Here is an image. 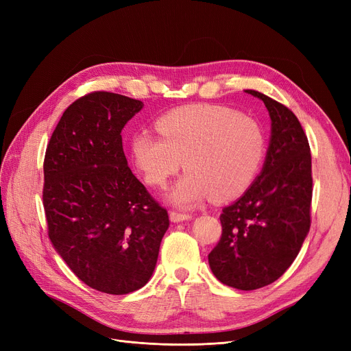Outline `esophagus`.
I'll list each match as a JSON object with an SVG mask.
<instances>
[{"label": "esophagus", "instance_id": "obj_1", "mask_svg": "<svg viewBox=\"0 0 351 351\" xmlns=\"http://www.w3.org/2000/svg\"><path fill=\"white\" fill-rule=\"evenodd\" d=\"M169 219H171V222H183V221L192 219V215L182 214V212H177V210H171L169 212Z\"/></svg>", "mask_w": 351, "mask_h": 351}]
</instances>
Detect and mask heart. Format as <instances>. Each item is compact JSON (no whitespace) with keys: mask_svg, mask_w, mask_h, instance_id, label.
Returning <instances> with one entry per match:
<instances>
[{"mask_svg":"<svg viewBox=\"0 0 351 351\" xmlns=\"http://www.w3.org/2000/svg\"><path fill=\"white\" fill-rule=\"evenodd\" d=\"M161 137L136 133L130 152L145 183L164 186L186 174L165 197L180 208H192L209 196L226 202L240 196L256 177L265 155V134L252 117L214 105H190L167 112L156 121Z\"/></svg>","mask_w":351,"mask_h":351,"instance_id":"obj_1","label":"heart"}]
</instances>
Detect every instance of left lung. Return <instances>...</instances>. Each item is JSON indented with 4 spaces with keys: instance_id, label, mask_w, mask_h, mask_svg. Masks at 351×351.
<instances>
[{
    "instance_id": "8db88e82",
    "label": "left lung",
    "mask_w": 351,
    "mask_h": 351,
    "mask_svg": "<svg viewBox=\"0 0 351 351\" xmlns=\"http://www.w3.org/2000/svg\"><path fill=\"white\" fill-rule=\"evenodd\" d=\"M271 117L261 174L222 209V234L208 254L210 271L228 287L256 290L277 281L299 254L311 228L312 156L297 117L258 90Z\"/></svg>"
}]
</instances>
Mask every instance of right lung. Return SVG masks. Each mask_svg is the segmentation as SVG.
Wrapping results in <instances>:
<instances>
[{"mask_svg": "<svg viewBox=\"0 0 351 351\" xmlns=\"http://www.w3.org/2000/svg\"><path fill=\"white\" fill-rule=\"evenodd\" d=\"M143 102L92 92L62 114L47 146L44 209L52 246L76 277L107 294L151 280L167 209L127 165L121 130Z\"/></svg>", "mask_w": 351, "mask_h": 351, "instance_id": "1", "label": "right lung"}]
</instances>
